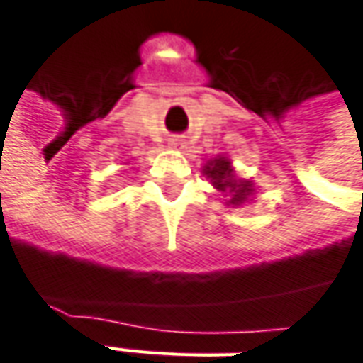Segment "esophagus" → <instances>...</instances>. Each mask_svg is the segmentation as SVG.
<instances>
[{
	"mask_svg": "<svg viewBox=\"0 0 363 363\" xmlns=\"http://www.w3.org/2000/svg\"><path fill=\"white\" fill-rule=\"evenodd\" d=\"M172 149H184V141H179V139H174L172 143H169Z\"/></svg>",
	"mask_w": 363,
	"mask_h": 363,
	"instance_id": "obj_1",
	"label": "esophagus"
}]
</instances>
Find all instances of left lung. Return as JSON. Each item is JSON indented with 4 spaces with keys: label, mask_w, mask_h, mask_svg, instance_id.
<instances>
[{
    "label": "left lung",
    "mask_w": 363,
    "mask_h": 363,
    "mask_svg": "<svg viewBox=\"0 0 363 363\" xmlns=\"http://www.w3.org/2000/svg\"><path fill=\"white\" fill-rule=\"evenodd\" d=\"M202 174L210 179V184L226 198V206L240 208L255 198V182L242 179L236 175V169L232 161L224 155H218L214 160H208L203 163Z\"/></svg>",
    "instance_id": "8db88e82"
}]
</instances>
